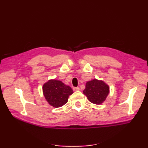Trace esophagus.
I'll return each mask as SVG.
<instances>
[{
  "label": "esophagus",
  "mask_w": 148,
  "mask_h": 148,
  "mask_svg": "<svg viewBox=\"0 0 148 148\" xmlns=\"http://www.w3.org/2000/svg\"><path fill=\"white\" fill-rule=\"evenodd\" d=\"M73 90L74 92H76V91H79V87H74L73 88Z\"/></svg>",
  "instance_id": "34e87169"
}]
</instances>
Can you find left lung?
I'll return each mask as SVG.
<instances>
[{"instance_id":"8db88e82","label":"left lung","mask_w":148,"mask_h":148,"mask_svg":"<svg viewBox=\"0 0 148 148\" xmlns=\"http://www.w3.org/2000/svg\"><path fill=\"white\" fill-rule=\"evenodd\" d=\"M109 92V86L104 81L93 79L87 81L83 92L90 102L100 105L106 100Z\"/></svg>"}]
</instances>
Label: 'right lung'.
Listing matches in <instances>:
<instances>
[{
    "label": "right lung",
    "instance_id": "right-lung-1",
    "mask_svg": "<svg viewBox=\"0 0 148 148\" xmlns=\"http://www.w3.org/2000/svg\"><path fill=\"white\" fill-rule=\"evenodd\" d=\"M42 92L49 104L57 108L68 102L69 97L73 93V90L62 81L53 79L43 84Z\"/></svg>",
    "mask_w": 148,
    "mask_h": 148
}]
</instances>
